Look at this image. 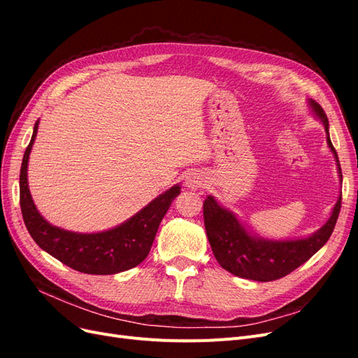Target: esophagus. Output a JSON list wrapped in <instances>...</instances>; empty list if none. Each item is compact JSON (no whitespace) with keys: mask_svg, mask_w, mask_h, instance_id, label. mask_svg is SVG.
Wrapping results in <instances>:
<instances>
[{"mask_svg":"<svg viewBox=\"0 0 358 358\" xmlns=\"http://www.w3.org/2000/svg\"><path fill=\"white\" fill-rule=\"evenodd\" d=\"M204 183H206V179L201 173H189L185 179V185L189 189H199L204 185Z\"/></svg>","mask_w":358,"mask_h":358,"instance_id":"34e87169","label":"esophagus"}]
</instances>
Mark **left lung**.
<instances>
[{"label":"left lung","mask_w":358,"mask_h":358,"mask_svg":"<svg viewBox=\"0 0 358 358\" xmlns=\"http://www.w3.org/2000/svg\"><path fill=\"white\" fill-rule=\"evenodd\" d=\"M309 106L326 128L327 145L338 162L339 176L342 179L339 158L329 136L327 115L313 100H309ZM341 204L342 194L334 204L329 221L306 239L296 241H268L251 236L236 218V215L224 209L212 196L203 203V216L206 234H208L216 262L221 267L239 278L268 282V280L287 276L326 245L338 221Z\"/></svg>","instance_id":"8db88e82"}]
</instances>
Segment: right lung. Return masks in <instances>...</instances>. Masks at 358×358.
<instances>
[{"label":"right lung","mask_w":358,"mask_h":358,"mask_svg":"<svg viewBox=\"0 0 358 358\" xmlns=\"http://www.w3.org/2000/svg\"><path fill=\"white\" fill-rule=\"evenodd\" d=\"M37 129L38 121L24 154L19 176L20 210L32 239L43 251L82 273L115 275L138 266L148 257L159 222L164 218L171 201L179 196L180 187H171L137 212L133 218L112 230L91 234L62 230L43 218L29 194L28 159Z\"/></svg>","instance_id":"1"}]
</instances>
